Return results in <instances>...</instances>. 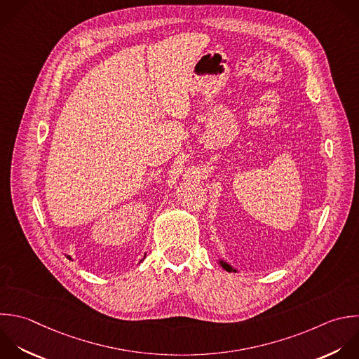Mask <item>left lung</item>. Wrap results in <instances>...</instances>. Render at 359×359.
<instances>
[{"label": "left lung", "mask_w": 359, "mask_h": 359, "mask_svg": "<svg viewBox=\"0 0 359 359\" xmlns=\"http://www.w3.org/2000/svg\"><path fill=\"white\" fill-rule=\"evenodd\" d=\"M220 264H222V266H223L226 271H233V268H231L229 264H226V262H223V261H222Z\"/></svg>", "instance_id": "obj_1"}]
</instances>
